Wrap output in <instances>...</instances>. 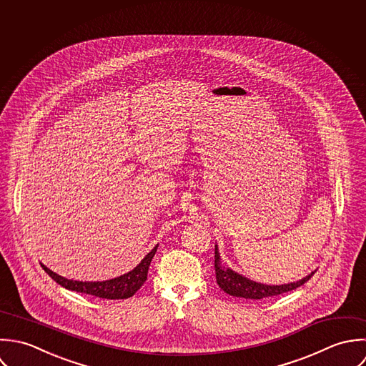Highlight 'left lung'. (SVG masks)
Listing matches in <instances>:
<instances>
[{
  "mask_svg": "<svg viewBox=\"0 0 366 366\" xmlns=\"http://www.w3.org/2000/svg\"><path fill=\"white\" fill-rule=\"evenodd\" d=\"M314 272L304 277L302 280L297 283H290V285H283V286H266L260 285L256 282H252L237 273H234L229 267H222L220 264L219 253L218 247H215V276H217V283L220 289L230 295L234 297H243V298H250V300H260V298H267L273 295H279L283 292H292L297 287L302 286L312 277Z\"/></svg>",
  "mask_w": 366,
  "mask_h": 366,
  "instance_id": "1",
  "label": "left lung"
}]
</instances>
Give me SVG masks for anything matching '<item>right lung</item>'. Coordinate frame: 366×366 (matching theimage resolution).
<instances>
[{
	"mask_svg": "<svg viewBox=\"0 0 366 366\" xmlns=\"http://www.w3.org/2000/svg\"><path fill=\"white\" fill-rule=\"evenodd\" d=\"M155 246L146 257L142 260V263L133 269L132 272L112 279V280H106V282H74V280H68L56 273H54L52 270H49L48 267H45L44 264L42 269L49 274V277H52L58 285H61L62 287L72 290V292H81V294H89V295H94L99 298H107V300H123V298H129L132 295H134L136 292L144 285L147 280V273H148V267L149 263L157 252Z\"/></svg>",
	"mask_w": 366,
	"mask_h": 366,
	"instance_id": "obj_1",
	"label": "right lung"
}]
</instances>
